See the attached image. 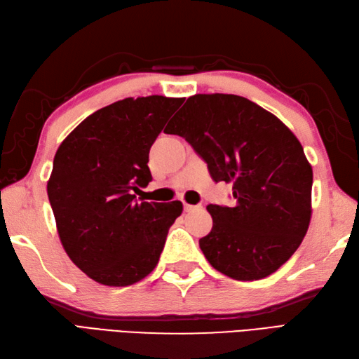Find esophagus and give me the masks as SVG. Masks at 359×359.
<instances>
[{
  "mask_svg": "<svg viewBox=\"0 0 359 359\" xmlns=\"http://www.w3.org/2000/svg\"><path fill=\"white\" fill-rule=\"evenodd\" d=\"M198 205H194V204H187V203H184V210L186 212H191V210H195Z\"/></svg>",
  "mask_w": 359,
  "mask_h": 359,
  "instance_id": "1",
  "label": "esophagus"
}]
</instances>
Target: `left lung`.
Returning <instances> with one entry per match:
<instances>
[{
    "label": "left lung",
    "instance_id": "obj_1",
    "mask_svg": "<svg viewBox=\"0 0 359 359\" xmlns=\"http://www.w3.org/2000/svg\"><path fill=\"white\" fill-rule=\"evenodd\" d=\"M186 138L212 178L233 184V207L210 204L199 247L215 269L250 282L276 273L311 222L312 168L290 128L234 94H195L164 129Z\"/></svg>",
    "mask_w": 359,
    "mask_h": 359
}]
</instances>
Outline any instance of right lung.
I'll return each instance as SVG.
<instances>
[{"instance_id":"1","label":"right lung","mask_w":359,"mask_h":359,"mask_svg":"<svg viewBox=\"0 0 359 359\" xmlns=\"http://www.w3.org/2000/svg\"><path fill=\"white\" fill-rule=\"evenodd\" d=\"M184 99H123L86 117L53 160L47 194L60 242L97 283L129 286L160 260L181 201L146 203L134 191L152 181L151 146Z\"/></svg>"}]
</instances>
